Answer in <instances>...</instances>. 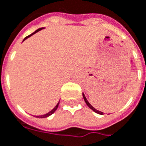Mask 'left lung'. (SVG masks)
Segmentation results:
<instances>
[{
	"label": "left lung",
	"mask_w": 146,
	"mask_h": 146,
	"mask_svg": "<svg viewBox=\"0 0 146 146\" xmlns=\"http://www.w3.org/2000/svg\"><path fill=\"white\" fill-rule=\"evenodd\" d=\"M82 96H83V99H84V100H85L86 104L87 105V106H88V107H89V108H90V109H91L92 110H93L94 112H96V113H99V114H103V112H100V111L97 110L96 109H95V108H94V107H93V106H92V105H91V104H90L89 102H88V100H86V96H85V95H84L83 93H82Z\"/></svg>",
	"instance_id": "left-lung-1"
}]
</instances>
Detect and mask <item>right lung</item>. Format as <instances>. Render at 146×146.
<instances>
[{"mask_svg": "<svg viewBox=\"0 0 146 146\" xmlns=\"http://www.w3.org/2000/svg\"><path fill=\"white\" fill-rule=\"evenodd\" d=\"M44 29V28H41V29H38L37 30H36V31L34 32V33H32L31 35H29V36H26V37L24 38V40H26L27 38H29V36H31L32 35H33L34 33H37V32H39V31H41V29ZM24 40H23V41H24ZM59 104H60V101H59V103H58L57 105H55V107H54V108L53 109V110H52L50 111L49 113H46V114H43V115H40V116H36V117H39V118H44V117H49V116H50V115H51L52 113H54V112H55V110H57V108H58V106H59Z\"/></svg>", "mask_w": 146, "mask_h": 146, "instance_id": "obj_1", "label": "right lung"}]
</instances>
